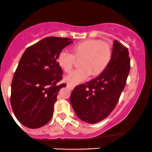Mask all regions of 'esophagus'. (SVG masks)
Wrapping results in <instances>:
<instances>
[{"label": "esophagus", "mask_w": 152, "mask_h": 152, "mask_svg": "<svg viewBox=\"0 0 152 152\" xmlns=\"http://www.w3.org/2000/svg\"><path fill=\"white\" fill-rule=\"evenodd\" d=\"M66 87H67L68 88L70 89V90H73V89H74V88H75V86H73V85H71V84H67Z\"/></svg>", "instance_id": "1"}]
</instances>
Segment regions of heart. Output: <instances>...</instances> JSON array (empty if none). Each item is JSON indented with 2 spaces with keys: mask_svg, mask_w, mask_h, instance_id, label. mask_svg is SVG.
<instances>
[{
  "mask_svg": "<svg viewBox=\"0 0 152 152\" xmlns=\"http://www.w3.org/2000/svg\"><path fill=\"white\" fill-rule=\"evenodd\" d=\"M75 58L82 57L80 66L81 68L69 73L65 77V81L72 85H76L87 80L91 75L98 76L108 66L112 56V47L101 40L91 39L83 40L72 47ZM75 57L66 50H61L57 57L58 66L65 72L72 69Z\"/></svg>",
  "mask_w": 152,
  "mask_h": 152,
  "instance_id": "1",
  "label": "heart"
}]
</instances>
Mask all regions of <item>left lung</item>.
I'll list each match as a JSON object with an SVG mask.
<instances>
[{"mask_svg":"<svg viewBox=\"0 0 152 152\" xmlns=\"http://www.w3.org/2000/svg\"><path fill=\"white\" fill-rule=\"evenodd\" d=\"M130 68L128 49L115 40L107 69L92 80L76 86L72 92L70 102L77 116L90 124L108 117L124 90Z\"/></svg>","mask_w":152,"mask_h":152,"instance_id":"1","label":"left lung"}]
</instances>
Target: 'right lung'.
Returning a JSON list of instances; mask_svg holds the SVG:
<instances>
[{
  "instance_id": "right-lung-1",
  "label": "right lung",
  "mask_w": 152,
  "mask_h": 152,
  "mask_svg": "<svg viewBox=\"0 0 152 152\" xmlns=\"http://www.w3.org/2000/svg\"><path fill=\"white\" fill-rule=\"evenodd\" d=\"M72 39L48 37L28 47L20 58L11 83V105L21 124L31 129L46 125L51 119L59 90L62 69L58 53Z\"/></svg>"
}]
</instances>
